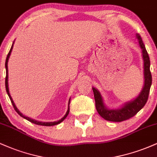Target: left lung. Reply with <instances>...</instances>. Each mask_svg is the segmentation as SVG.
Here are the masks:
<instances>
[{
    "mask_svg": "<svg viewBox=\"0 0 157 157\" xmlns=\"http://www.w3.org/2000/svg\"><path fill=\"white\" fill-rule=\"evenodd\" d=\"M139 45L142 49V58L144 61V86L141 92L133 100L125 102L124 105L117 109H109L105 105L101 94L98 90L92 88L95 100L96 109L99 114L108 121L122 122L128 120L136 115L144 107L148 99L149 91L152 83V76L150 71V58L147 54L142 37L136 34Z\"/></svg>",
    "mask_w": 157,
    "mask_h": 157,
    "instance_id": "left-lung-1",
    "label": "left lung"
}]
</instances>
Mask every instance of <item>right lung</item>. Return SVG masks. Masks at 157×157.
<instances>
[{"label":"right lung","instance_id":"add662e5","mask_svg":"<svg viewBox=\"0 0 157 157\" xmlns=\"http://www.w3.org/2000/svg\"><path fill=\"white\" fill-rule=\"evenodd\" d=\"M13 44H14V42L13 44H12V47L10 48V52L8 53V55H7V57H6V63H5V67H6V80H5V85H6V92H7V94H8L9 97H10L11 102H12V105H13L14 109L16 111V112H17L18 114L20 115L21 117H22L24 119H26V120H28V121L32 122V123L34 124H36V125H44V126H52V125H57V124L60 123L61 122H63L65 119L66 118V117L68 116V113H69V104H70V100L71 99H69V101H68V110H67V112H66V114H65V116L63 117V118H61L60 120H57V121H55V122H40V121H37V120H33V119L32 118H29L28 117H26L24 116V115L22 113H21V111H19L18 109H17V108L16 107L15 102H14L13 100H12V97H11L10 94V91H9V85H8V60H9V58H10V55H11V52H12V48H13Z\"/></svg>","mask_w":157,"mask_h":157}]
</instances>
